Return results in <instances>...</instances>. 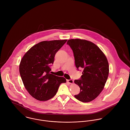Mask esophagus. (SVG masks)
Segmentation results:
<instances>
[{
    "instance_id": "1",
    "label": "esophagus",
    "mask_w": 130,
    "mask_h": 130,
    "mask_svg": "<svg viewBox=\"0 0 130 130\" xmlns=\"http://www.w3.org/2000/svg\"><path fill=\"white\" fill-rule=\"evenodd\" d=\"M67 81L69 83H70V84H72V83H73V80H72V79H69V80H67Z\"/></svg>"
}]
</instances>
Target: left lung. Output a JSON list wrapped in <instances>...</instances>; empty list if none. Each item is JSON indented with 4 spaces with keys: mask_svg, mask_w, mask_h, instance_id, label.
I'll use <instances>...</instances> for the list:
<instances>
[{
    "mask_svg": "<svg viewBox=\"0 0 130 130\" xmlns=\"http://www.w3.org/2000/svg\"><path fill=\"white\" fill-rule=\"evenodd\" d=\"M72 50L77 69L82 68L81 78L74 83L80 88L75 98L83 103L96 98L104 89L109 73V65L104 53L94 43L85 40L70 39L67 41Z\"/></svg>",
    "mask_w": 130,
    "mask_h": 130,
    "instance_id": "1",
    "label": "left lung"
}]
</instances>
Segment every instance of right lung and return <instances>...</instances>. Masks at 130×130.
Instances as JSON below:
<instances>
[{
  "mask_svg": "<svg viewBox=\"0 0 130 130\" xmlns=\"http://www.w3.org/2000/svg\"><path fill=\"white\" fill-rule=\"evenodd\" d=\"M67 40L43 41L32 46L21 60L19 70L29 94L40 101H46L56 94L66 79L50 73L56 53Z\"/></svg>",
  "mask_w": 130,
  "mask_h": 130,
  "instance_id": "add662e5",
  "label": "right lung"
}]
</instances>
